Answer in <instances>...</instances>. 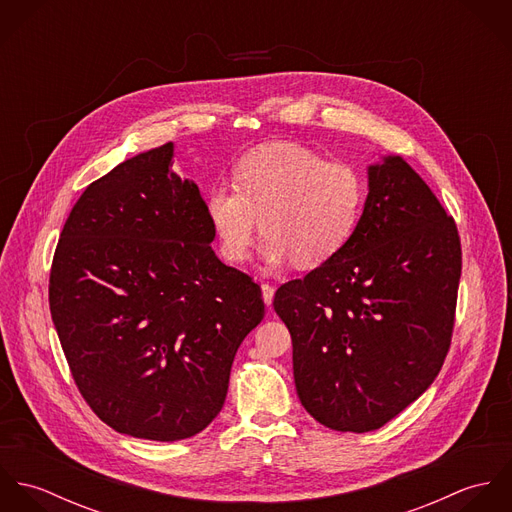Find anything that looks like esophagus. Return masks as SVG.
I'll list each match as a JSON object with an SVG mask.
<instances>
[{
  "mask_svg": "<svg viewBox=\"0 0 512 512\" xmlns=\"http://www.w3.org/2000/svg\"><path fill=\"white\" fill-rule=\"evenodd\" d=\"M274 286H270V284H262V299H264V303L270 307L272 305V299H274Z\"/></svg>",
  "mask_w": 512,
  "mask_h": 512,
  "instance_id": "obj_1",
  "label": "esophagus"
}]
</instances>
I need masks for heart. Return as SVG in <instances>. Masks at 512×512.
<instances>
[{
  "label": "heart",
  "mask_w": 512,
  "mask_h": 512,
  "mask_svg": "<svg viewBox=\"0 0 512 512\" xmlns=\"http://www.w3.org/2000/svg\"><path fill=\"white\" fill-rule=\"evenodd\" d=\"M234 177L236 185L220 183L207 195V217L230 262L248 258L260 226L268 266L292 258L299 268L321 266L347 246L365 211L361 169L301 144L254 147Z\"/></svg>",
  "instance_id": "1"
}]
</instances>
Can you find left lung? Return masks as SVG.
I'll use <instances>...</instances> for the list:
<instances>
[{"instance_id": "obj_1", "label": "left lung", "mask_w": 512, "mask_h": 512, "mask_svg": "<svg viewBox=\"0 0 512 512\" xmlns=\"http://www.w3.org/2000/svg\"><path fill=\"white\" fill-rule=\"evenodd\" d=\"M461 242L455 220L400 157L368 165L347 246L278 288L303 408L337 432L382 428L420 398L451 345Z\"/></svg>"}]
</instances>
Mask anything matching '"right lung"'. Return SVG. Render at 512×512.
Listing matches in <instances>:
<instances>
[{"label": "right lung", "instance_id": "1", "mask_svg": "<svg viewBox=\"0 0 512 512\" xmlns=\"http://www.w3.org/2000/svg\"><path fill=\"white\" fill-rule=\"evenodd\" d=\"M173 144L90 183L61 232L49 305L74 382L120 434L177 441L220 412L262 290L211 248L215 230Z\"/></svg>", "mask_w": 512, "mask_h": 512}]
</instances>
